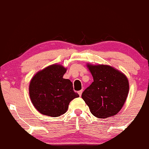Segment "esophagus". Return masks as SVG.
Wrapping results in <instances>:
<instances>
[{
	"mask_svg": "<svg viewBox=\"0 0 149 149\" xmlns=\"http://www.w3.org/2000/svg\"><path fill=\"white\" fill-rule=\"evenodd\" d=\"M82 92H83V91H82V90H81V91H78V94H79V96H81V95Z\"/></svg>",
	"mask_w": 149,
	"mask_h": 149,
	"instance_id": "1",
	"label": "esophagus"
}]
</instances>
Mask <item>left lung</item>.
<instances>
[{
    "label": "left lung",
    "mask_w": 149,
    "mask_h": 149,
    "mask_svg": "<svg viewBox=\"0 0 149 149\" xmlns=\"http://www.w3.org/2000/svg\"><path fill=\"white\" fill-rule=\"evenodd\" d=\"M93 77L81 97L93 116L105 118L123 107L129 91L128 80L123 73L109 65H88Z\"/></svg>",
    "instance_id": "8db88e82"
}]
</instances>
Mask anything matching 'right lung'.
<instances>
[{"label":"right lung","instance_id":"obj_1","mask_svg":"<svg viewBox=\"0 0 149 149\" xmlns=\"http://www.w3.org/2000/svg\"><path fill=\"white\" fill-rule=\"evenodd\" d=\"M66 69L60 65H52L38 72L31 79L29 95L39 112L57 117L63 114L74 98L79 97L73 90L70 80L63 77Z\"/></svg>","mask_w":149,"mask_h":149}]
</instances>
